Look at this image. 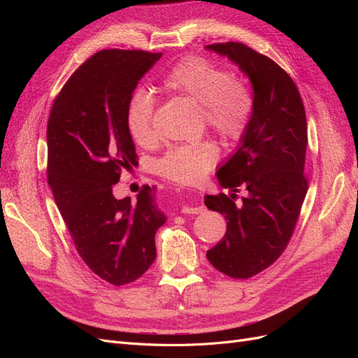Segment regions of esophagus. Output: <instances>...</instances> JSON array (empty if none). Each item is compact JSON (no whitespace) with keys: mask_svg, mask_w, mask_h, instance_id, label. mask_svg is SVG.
Masks as SVG:
<instances>
[{"mask_svg":"<svg viewBox=\"0 0 358 358\" xmlns=\"http://www.w3.org/2000/svg\"><path fill=\"white\" fill-rule=\"evenodd\" d=\"M206 209L203 208V206H189V204H187V206H182V209H180V212L182 213H203Z\"/></svg>","mask_w":358,"mask_h":358,"instance_id":"obj_1","label":"esophagus"}]
</instances>
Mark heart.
<instances>
[{
	"label": "heart",
	"instance_id": "b5f03b06",
	"mask_svg": "<svg viewBox=\"0 0 358 358\" xmlns=\"http://www.w3.org/2000/svg\"><path fill=\"white\" fill-rule=\"evenodd\" d=\"M161 88L200 103L204 124H209L225 140L236 142L242 138L251 122L254 96L249 86L204 57H188L178 62L162 76ZM127 125L140 146L148 148L157 142L152 92L138 90L133 94L127 109ZM218 155V145L212 138L176 143L159 158L158 170L173 182L192 183L212 169Z\"/></svg>",
	"mask_w": 358,
	"mask_h": 358
}]
</instances>
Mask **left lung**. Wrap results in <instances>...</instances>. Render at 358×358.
I'll return each instance as SVG.
<instances>
[{"label": "left lung", "instance_id": "left-lung-1", "mask_svg": "<svg viewBox=\"0 0 358 358\" xmlns=\"http://www.w3.org/2000/svg\"><path fill=\"white\" fill-rule=\"evenodd\" d=\"M206 49L239 66L254 88L251 122L236 152L216 171L220 185L231 194L204 197L208 209L227 221L225 236L206 257L224 275L248 279L285 251L306 197L305 106L288 73L243 43ZM241 190L245 197L236 206L235 192Z\"/></svg>", "mask_w": 358, "mask_h": 358}]
</instances>
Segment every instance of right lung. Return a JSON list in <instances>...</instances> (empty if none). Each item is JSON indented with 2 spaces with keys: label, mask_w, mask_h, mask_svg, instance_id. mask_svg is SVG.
<instances>
[{
  "label": "right lung",
  "mask_w": 358,
  "mask_h": 358,
  "mask_svg": "<svg viewBox=\"0 0 358 358\" xmlns=\"http://www.w3.org/2000/svg\"><path fill=\"white\" fill-rule=\"evenodd\" d=\"M162 53L107 49L76 70L48 122V182L76 251L112 285L134 282L157 257L155 233L167 216L145 185L117 200L113 185L136 167L127 109L138 80Z\"/></svg>",
  "instance_id": "obj_1"
}]
</instances>
